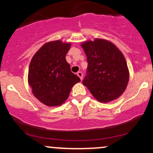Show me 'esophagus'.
Returning a JSON list of instances; mask_svg holds the SVG:
<instances>
[{"label":"esophagus","instance_id":"1","mask_svg":"<svg viewBox=\"0 0 153 153\" xmlns=\"http://www.w3.org/2000/svg\"><path fill=\"white\" fill-rule=\"evenodd\" d=\"M77 75H78V76L79 77V78H80V80H82V75H83V74H82V72H80V71H79V72H78V73H77Z\"/></svg>","mask_w":153,"mask_h":153}]
</instances>
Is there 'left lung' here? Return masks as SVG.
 Here are the masks:
<instances>
[{
	"mask_svg": "<svg viewBox=\"0 0 153 153\" xmlns=\"http://www.w3.org/2000/svg\"><path fill=\"white\" fill-rule=\"evenodd\" d=\"M87 57L86 75L82 83L101 102H109L123 94L129 81L125 58L114 45L96 39L81 45Z\"/></svg>",
	"mask_w": 153,
	"mask_h": 153,
	"instance_id": "1",
	"label": "left lung"
}]
</instances>
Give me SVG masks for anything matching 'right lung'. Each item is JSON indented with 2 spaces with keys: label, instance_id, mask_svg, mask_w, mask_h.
I'll use <instances>...</instances> for the list:
<instances>
[{
  "label": "right lung",
  "instance_id": "obj_1",
  "mask_svg": "<svg viewBox=\"0 0 153 153\" xmlns=\"http://www.w3.org/2000/svg\"><path fill=\"white\" fill-rule=\"evenodd\" d=\"M71 44L62 41L44 45L31 59L28 82L35 97L48 106L62 104L69 96L72 87L80 81L71 71L65 56Z\"/></svg>",
  "mask_w": 153,
  "mask_h": 153
}]
</instances>
